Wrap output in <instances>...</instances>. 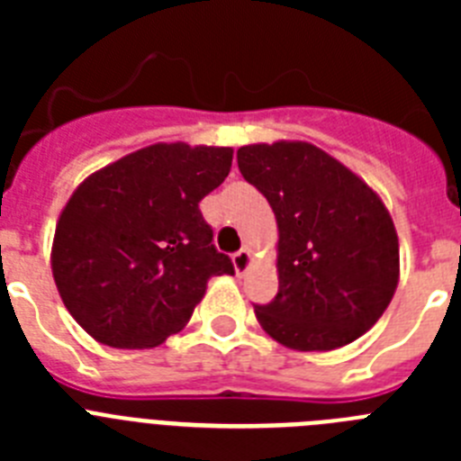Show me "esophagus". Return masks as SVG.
I'll list each match as a JSON object with an SVG mask.
<instances>
[{
    "mask_svg": "<svg viewBox=\"0 0 461 461\" xmlns=\"http://www.w3.org/2000/svg\"><path fill=\"white\" fill-rule=\"evenodd\" d=\"M251 263H254V258H251V251L249 249H240L238 254L233 256V267L238 275H244V272L249 270Z\"/></svg>",
    "mask_w": 461,
    "mask_h": 461,
    "instance_id": "1",
    "label": "esophagus"
}]
</instances>
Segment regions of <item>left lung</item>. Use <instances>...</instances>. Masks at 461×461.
<instances>
[{
	"mask_svg": "<svg viewBox=\"0 0 461 461\" xmlns=\"http://www.w3.org/2000/svg\"><path fill=\"white\" fill-rule=\"evenodd\" d=\"M238 166L279 230V293L254 307L260 328L293 351H335L365 335L399 284L397 230L381 195L304 140L244 145Z\"/></svg>",
	"mask_w": 461,
	"mask_h": 461,
	"instance_id": "left-lung-1",
	"label": "left lung"
}]
</instances>
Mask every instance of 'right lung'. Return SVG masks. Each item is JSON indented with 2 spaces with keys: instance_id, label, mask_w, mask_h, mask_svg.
<instances>
[{
  "instance_id": "obj_1",
  "label": "right lung",
  "mask_w": 461,
  "mask_h": 461,
  "mask_svg": "<svg viewBox=\"0 0 461 461\" xmlns=\"http://www.w3.org/2000/svg\"><path fill=\"white\" fill-rule=\"evenodd\" d=\"M230 164L233 148L154 142L76 186L57 219L50 267L64 307L92 339L164 344L189 323L210 276L233 275L198 210Z\"/></svg>"
}]
</instances>
